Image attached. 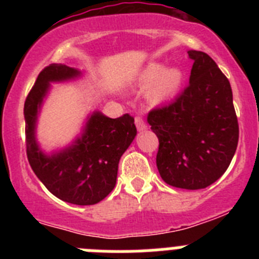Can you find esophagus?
<instances>
[{
    "label": "esophagus",
    "mask_w": 259,
    "mask_h": 259,
    "mask_svg": "<svg viewBox=\"0 0 259 259\" xmlns=\"http://www.w3.org/2000/svg\"><path fill=\"white\" fill-rule=\"evenodd\" d=\"M135 124H136V128L139 132H143L146 130L145 122H144L143 118H140V116H136V118H135Z\"/></svg>",
    "instance_id": "obj_1"
}]
</instances>
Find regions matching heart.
I'll use <instances>...</instances> for the list:
<instances>
[{"mask_svg":"<svg viewBox=\"0 0 259 259\" xmlns=\"http://www.w3.org/2000/svg\"><path fill=\"white\" fill-rule=\"evenodd\" d=\"M184 81L182 68L166 67L162 62H149L137 76V87L148 91V97L154 105H163L178 96Z\"/></svg>","mask_w":259,"mask_h":259,"instance_id":"heart-1","label":"heart"}]
</instances>
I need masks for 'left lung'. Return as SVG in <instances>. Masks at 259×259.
Wrapping results in <instances>:
<instances>
[{"instance_id": "left-lung-1", "label": "left lung", "mask_w": 259, "mask_h": 259, "mask_svg": "<svg viewBox=\"0 0 259 259\" xmlns=\"http://www.w3.org/2000/svg\"><path fill=\"white\" fill-rule=\"evenodd\" d=\"M193 59L189 85L172 104L155 109L148 123L159 140L157 167L164 183L203 189L226 172L239 141V124L228 79L206 53Z\"/></svg>"}]
</instances>
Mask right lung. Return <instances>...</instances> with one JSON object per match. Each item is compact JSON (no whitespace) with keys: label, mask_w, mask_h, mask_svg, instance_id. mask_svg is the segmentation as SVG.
<instances>
[{"label":"right lung","mask_w":259,"mask_h":259,"mask_svg":"<svg viewBox=\"0 0 259 259\" xmlns=\"http://www.w3.org/2000/svg\"><path fill=\"white\" fill-rule=\"evenodd\" d=\"M85 71L53 63L38 74L24 104L27 157L32 170L48 191L74 205H95L113 191L119 159L136 137L135 119L128 114L109 118L100 110L87 115L80 134L63 148L47 152L37 140L41 109L52 84L70 83Z\"/></svg>","instance_id":"add662e5"}]
</instances>
